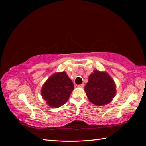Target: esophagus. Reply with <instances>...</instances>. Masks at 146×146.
<instances>
[{
    "label": "esophagus",
    "mask_w": 146,
    "mask_h": 146,
    "mask_svg": "<svg viewBox=\"0 0 146 146\" xmlns=\"http://www.w3.org/2000/svg\"><path fill=\"white\" fill-rule=\"evenodd\" d=\"M83 86H84V84L83 83L81 84V85H78V87H80V88H83Z\"/></svg>",
    "instance_id": "esophagus-1"
}]
</instances>
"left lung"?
I'll return each instance as SVG.
<instances>
[{
	"label": "left lung",
	"instance_id": "obj_1",
	"mask_svg": "<svg viewBox=\"0 0 146 146\" xmlns=\"http://www.w3.org/2000/svg\"><path fill=\"white\" fill-rule=\"evenodd\" d=\"M89 100L98 106L108 104L116 94V85L106 72L95 70L88 78L85 87Z\"/></svg>",
	"mask_w": 146,
	"mask_h": 146
}]
</instances>
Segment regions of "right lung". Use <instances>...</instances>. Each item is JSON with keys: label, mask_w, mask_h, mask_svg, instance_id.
Segmentation results:
<instances>
[{"label": "right lung", "mask_w": 146, "mask_h": 146, "mask_svg": "<svg viewBox=\"0 0 146 146\" xmlns=\"http://www.w3.org/2000/svg\"><path fill=\"white\" fill-rule=\"evenodd\" d=\"M74 89L72 81L66 72H58L48 78L41 90L42 98L52 107H59L67 102Z\"/></svg>", "instance_id": "obj_1"}]
</instances>
